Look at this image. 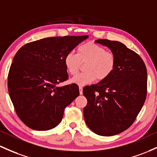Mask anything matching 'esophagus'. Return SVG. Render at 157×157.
I'll list each match as a JSON object with an SVG mask.
<instances>
[{
    "instance_id": "esophagus-1",
    "label": "esophagus",
    "mask_w": 157,
    "mask_h": 157,
    "mask_svg": "<svg viewBox=\"0 0 157 157\" xmlns=\"http://www.w3.org/2000/svg\"><path fill=\"white\" fill-rule=\"evenodd\" d=\"M79 91H80V94H82V86L79 87Z\"/></svg>"
}]
</instances>
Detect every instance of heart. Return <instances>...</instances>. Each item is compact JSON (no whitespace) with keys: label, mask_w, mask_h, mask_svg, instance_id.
I'll return each mask as SVG.
<instances>
[{"label":"heart","mask_w":157,"mask_h":157,"mask_svg":"<svg viewBox=\"0 0 157 157\" xmlns=\"http://www.w3.org/2000/svg\"><path fill=\"white\" fill-rule=\"evenodd\" d=\"M85 70L71 79L73 83L85 86L98 80H106L113 73L115 67V56L106 52L102 46L93 42L80 44L77 49V54L67 53L64 58V64L67 71L71 75H75L80 69L81 63H86Z\"/></svg>","instance_id":"1"}]
</instances>
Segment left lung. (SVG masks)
I'll return each mask as SVG.
<instances>
[{"label": "left lung", "instance_id": "obj_1", "mask_svg": "<svg viewBox=\"0 0 157 157\" xmlns=\"http://www.w3.org/2000/svg\"><path fill=\"white\" fill-rule=\"evenodd\" d=\"M106 46L115 56L113 73L104 80L83 88L87 99L84 119L94 133L111 136L129 128L147 95V69L142 58L121 42L95 41Z\"/></svg>", "mask_w": 157, "mask_h": 157}]
</instances>
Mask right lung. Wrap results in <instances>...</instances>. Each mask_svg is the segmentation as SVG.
I'll return each mask as SVG.
<instances>
[{
	"mask_svg": "<svg viewBox=\"0 0 157 157\" xmlns=\"http://www.w3.org/2000/svg\"><path fill=\"white\" fill-rule=\"evenodd\" d=\"M87 36L39 39L21 47L8 75V90L15 112L33 130H48L61 122L64 109L80 94L77 84L58 86L68 80L64 58Z\"/></svg>",
	"mask_w": 157,
	"mask_h": 157,
	"instance_id": "right-lung-1",
	"label": "right lung"
}]
</instances>
